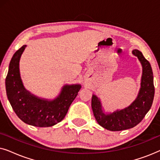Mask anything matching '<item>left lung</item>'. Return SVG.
<instances>
[{
    "mask_svg": "<svg viewBox=\"0 0 160 160\" xmlns=\"http://www.w3.org/2000/svg\"><path fill=\"white\" fill-rule=\"evenodd\" d=\"M132 54L138 57L143 66L141 87L138 98L130 106L111 114H105L100 100L95 95L92 98V108L98 123L111 131H121L134 128L138 124L152 107L154 96L153 72L148 61L137 49Z\"/></svg>",
    "mask_w": 160,
    "mask_h": 160,
    "instance_id": "left-lung-1",
    "label": "left lung"
}]
</instances>
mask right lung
Here are the masks:
<instances>
[{
  "mask_svg": "<svg viewBox=\"0 0 160 160\" xmlns=\"http://www.w3.org/2000/svg\"><path fill=\"white\" fill-rule=\"evenodd\" d=\"M26 45L17 50L11 60L6 78V89L13 110L19 119L30 125L53 126L62 121L81 89V85H66L60 95L52 101L42 100L30 95L22 83L19 62Z\"/></svg>",
  "mask_w": 160,
  "mask_h": 160,
  "instance_id": "add662e5",
  "label": "right lung"
}]
</instances>
